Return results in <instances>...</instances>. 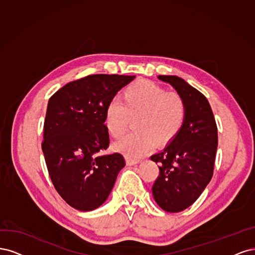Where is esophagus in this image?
I'll return each mask as SVG.
<instances>
[{
  "label": "esophagus",
  "instance_id": "34e87169",
  "mask_svg": "<svg viewBox=\"0 0 255 255\" xmlns=\"http://www.w3.org/2000/svg\"><path fill=\"white\" fill-rule=\"evenodd\" d=\"M139 162V160H135V159H131V158H126V163L128 164V165H130V166H132V165H136V164H138Z\"/></svg>",
  "mask_w": 255,
  "mask_h": 255
}]
</instances>
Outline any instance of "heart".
I'll use <instances>...</instances> for the list:
<instances>
[{"mask_svg": "<svg viewBox=\"0 0 255 255\" xmlns=\"http://www.w3.org/2000/svg\"><path fill=\"white\" fill-rule=\"evenodd\" d=\"M186 108L182 97L151 81H138L126 88L120 100H112L105 111L109 133L118 137L124 133L130 119H137V131L125 134L114 143L116 149L128 158H141L155 144L166 143L181 129Z\"/></svg>", "mask_w": 255, "mask_h": 255, "instance_id": "1", "label": "heart"}]
</instances>
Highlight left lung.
Wrapping results in <instances>:
<instances>
[{
    "label": "left lung",
    "instance_id": "obj_1",
    "mask_svg": "<svg viewBox=\"0 0 255 255\" xmlns=\"http://www.w3.org/2000/svg\"><path fill=\"white\" fill-rule=\"evenodd\" d=\"M184 101L186 113L178 134L150 159L160 175L152 186L159 207L169 213L187 209L210 183L218 145L217 126L205 96L178 76L160 75Z\"/></svg>",
    "mask_w": 255,
    "mask_h": 255
}]
</instances>
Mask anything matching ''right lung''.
<instances>
[{"instance_id": "right-lung-1", "label": "right lung", "mask_w": 255, "mask_h": 255, "mask_svg": "<svg viewBox=\"0 0 255 255\" xmlns=\"http://www.w3.org/2000/svg\"><path fill=\"white\" fill-rule=\"evenodd\" d=\"M135 76L96 74L72 81L48 101L42 151L56 191L72 208L93 211L107 200L125 159L109 147L105 111Z\"/></svg>"}]
</instances>
